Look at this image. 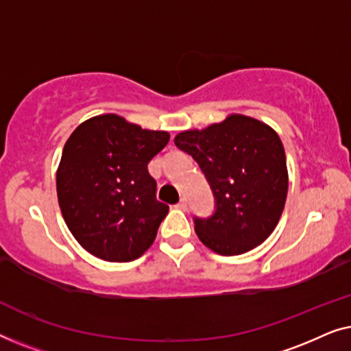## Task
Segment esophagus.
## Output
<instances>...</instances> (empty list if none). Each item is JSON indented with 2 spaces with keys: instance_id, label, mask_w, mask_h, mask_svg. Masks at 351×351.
Returning <instances> with one entry per match:
<instances>
[{
  "instance_id": "esophagus-1",
  "label": "esophagus",
  "mask_w": 351,
  "mask_h": 351,
  "mask_svg": "<svg viewBox=\"0 0 351 351\" xmlns=\"http://www.w3.org/2000/svg\"><path fill=\"white\" fill-rule=\"evenodd\" d=\"M174 208H176V209H180V210H185V209H186V199L182 198V199L179 201V203H177V204L174 206Z\"/></svg>"
}]
</instances>
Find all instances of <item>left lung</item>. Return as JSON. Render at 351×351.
Returning <instances> with one entry per match:
<instances>
[{
    "mask_svg": "<svg viewBox=\"0 0 351 351\" xmlns=\"http://www.w3.org/2000/svg\"><path fill=\"white\" fill-rule=\"evenodd\" d=\"M191 155L215 195V214L195 219L199 241L220 256H239L273 233L286 204V153L280 136L267 123L232 113L204 129L174 137Z\"/></svg>",
    "mask_w": 351,
    "mask_h": 351,
    "instance_id": "obj_1",
    "label": "left lung"
}]
</instances>
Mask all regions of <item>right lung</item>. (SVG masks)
<instances>
[{
  "instance_id": "obj_1",
  "label": "right lung",
  "mask_w": 351,
  "mask_h": 351,
  "mask_svg": "<svg viewBox=\"0 0 351 351\" xmlns=\"http://www.w3.org/2000/svg\"><path fill=\"white\" fill-rule=\"evenodd\" d=\"M169 137L105 113L86 119L66 138L57 199L71 234L94 257L131 262L155 241L169 206L156 199L147 165Z\"/></svg>"
}]
</instances>
